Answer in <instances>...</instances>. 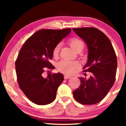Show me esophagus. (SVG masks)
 <instances>
[{
  "label": "esophagus",
  "instance_id": "esophagus-1",
  "mask_svg": "<svg viewBox=\"0 0 126 126\" xmlns=\"http://www.w3.org/2000/svg\"><path fill=\"white\" fill-rule=\"evenodd\" d=\"M71 78V76H69V75H64V78L65 79H70Z\"/></svg>",
  "mask_w": 126,
  "mask_h": 126
}]
</instances>
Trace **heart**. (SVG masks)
Wrapping results in <instances>:
<instances>
[{"label":"heart","mask_w":126,"mask_h":126,"mask_svg":"<svg viewBox=\"0 0 126 126\" xmlns=\"http://www.w3.org/2000/svg\"><path fill=\"white\" fill-rule=\"evenodd\" d=\"M68 43L75 51L79 48H82L83 43L80 39L76 37H72L67 40ZM60 44H57L54 47L53 54L54 56L58 54L60 50ZM79 63L76 61H70L67 60H62L58 62L57 64V68L60 72L67 75H72L75 73L76 69L79 67Z\"/></svg>","instance_id":"obj_1"}]
</instances>
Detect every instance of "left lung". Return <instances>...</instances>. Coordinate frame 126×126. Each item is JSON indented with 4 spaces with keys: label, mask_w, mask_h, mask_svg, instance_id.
Segmentation results:
<instances>
[{
    "label": "left lung",
    "mask_w": 126,
    "mask_h": 126,
    "mask_svg": "<svg viewBox=\"0 0 126 126\" xmlns=\"http://www.w3.org/2000/svg\"><path fill=\"white\" fill-rule=\"evenodd\" d=\"M73 30L87 45L88 62L83 72H91L89 78H79L81 83L73 91V96L82 104H95L105 98L115 82L117 67L115 52L109 38L98 29L83 27Z\"/></svg>",
    "instance_id": "obj_1"
}]
</instances>
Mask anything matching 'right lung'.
I'll return each instance as SVG.
<instances>
[{"mask_svg":"<svg viewBox=\"0 0 126 126\" xmlns=\"http://www.w3.org/2000/svg\"><path fill=\"white\" fill-rule=\"evenodd\" d=\"M71 31L63 30H41L26 40L15 62L17 80L27 98L37 105L51 103L56 97L57 88L64 80L62 73L44 78L46 69H53L50 62L54 47Z\"/></svg>","mask_w":126,"mask_h":126,"instance_id":"add662e5","label":"right lung"}]
</instances>
